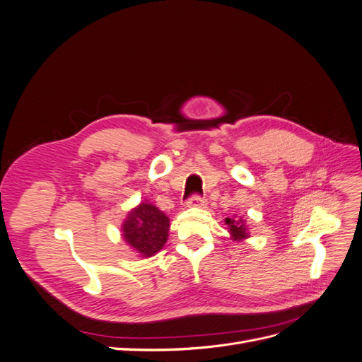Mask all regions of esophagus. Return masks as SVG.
Masks as SVG:
<instances>
[{"instance_id":"obj_1","label":"esophagus","mask_w":362,"mask_h":362,"mask_svg":"<svg viewBox=\"0 0 362 362\" xmlns=\"http://www.w3.org/2000/svg\"><path fill=\"white\" fill-rule=\"evenodd\" d=\"M205 204H206V201L204 198H201V196H193V198H190L187 201L189 208H204Z\"/></svg>"}]
</instances>
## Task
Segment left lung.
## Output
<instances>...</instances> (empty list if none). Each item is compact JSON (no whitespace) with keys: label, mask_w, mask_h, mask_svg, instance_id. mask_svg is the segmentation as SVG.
Returning <instances> with one entry per match:
<instances>
[{"label":"left lung","mask_w":362,"mask_h":362,"mask_svg":"<svg viewBox=\"0 0 362 362\" xmlns=\"http://www.w3.org/2000/svg\"><path fill=\"white\" fill-rule=\"evenodd\" d=\"M225 225H228V233L231 235L233 242H243V240L250 237L249 226L246 225V221L243 217H226Z\"/></svg>","instance_id":"obj_1"}]
</instances>
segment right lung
Here are the masks:
<instances>
[{"instance_id": "add662e5", "label": "right lung", "mask_w": 362, "mask_h": 362, "mask_svg": "<svg viewBox=\"0 0 362 362\" xmlns=\"http://www.w3.org/2000/svg\"><path fill=\"white\" fill-rule=\"evenodd\" d=\"M170 221L161 210L148 201L131 208L122 223V237L137 257L149 258L166 245Z\"/></svg>"}]
</instances>
